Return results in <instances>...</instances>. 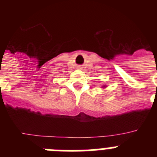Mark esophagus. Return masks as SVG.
I'll list each match as a JSON object with an SVG mask.
<instances>
[{"label": "esophagus", "instance_id": "obj_1", "mask_svg": "<svg viewBox=\"0 0 157 157\" xmlns=\"http://www.w3.org/2000/svg\"><path fill=\"white\" fill-rule=\"evenodd\" d=\"M82 67H83L82 66V65H78V69H82Z\"/></svg>", "mask_w": 157, "mask_h": 157}]
</instances>
